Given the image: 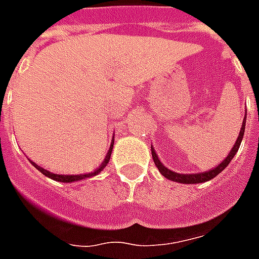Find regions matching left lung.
Listing matches in <instances>:
<instances>
[{
    "instance_id": "8db88e82",
    "label": "left lung",
    "mask_w": 259,
    "mask_h": 259,
    "mask_svg": "<svg viewBox=\"0 0 259 259\" xmlns=\"http://www.w3.org/2000/svg\"><path fill=\"white\" fill-rule=\"evenodd\" d=\"M245 118H247V112H245L244 120H243V124H241V129H240L239 137H237V140H236V144L232 148V151L229 152V155L226 157V159H223L222 162L218 165L217 168L211 169V170H208V172H202V174H193V175H180L176 174V172H172L170 169L165 168L161 161L158 159L157 157V152L152 150L151 147V152H152V159H154V162L157 165V168L159 169V172L162 176H165L166 179L172 180V182H178V183H185V185H194V183H202V182H206V180H211L213 179L215 176L222 172L223 169L228 166L230 161L233 159V157L236 155V152L239 151V147L241 144V140H243V136H244V129H245Z\"/></svg>"
}]
</instances>
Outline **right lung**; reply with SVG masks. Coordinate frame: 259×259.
I'll list each match as a JSON object with an SVG mask.
<instances>
[{"label": "right lung", "instance_id": "add662e5", "mask_svg": "<svg viewBox=\"0 0 259 259\" xmlns=\"http://www.w3.org/2000/svg\"><path fill=\"white\" fill-rule=\"evenodd\" d=\"M112 147H113V140H112V143H111V147H109V151H108L107 157H105V159L102 161L101 165H100V166H98V168H97L94 172H90V174H85V175H55V174H51V172H48V170H46V169H42L41 166H38V165H36L34 162H31V163L34 165V168L38 169V170H40L42 175H46V176H47V178H50V179L57 180V182H62V183H70V182H76V180L87 179V178H91V176H94V175H97L98 172H101L102 169L107 166V163L109 162L111 152H112Z\"/></svg>", "mask_w": 259, "mask_h": 259}]
</instances>
